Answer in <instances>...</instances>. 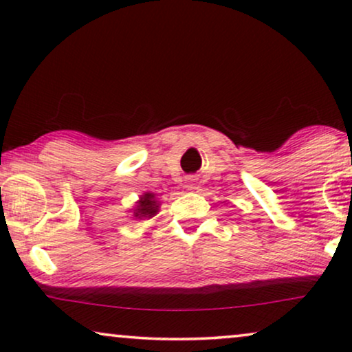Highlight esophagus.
Instances as JSON below:
<instances>
[{
	"label": "esophagus",
	"mask_w": 352,
	"mask_h": 352,
	"mask_svg": "<svg viewBox=\"0 0 352 352\" xmlns=\"http://www.w3.org/2000/svg\"><path fill=\"white\" fill-rule=\"evenodd\" d=\"M186 189L194 190L195 189V179L194 177H186Z\"/></svg>",
	"instance_id": "1"
}]
</instances>
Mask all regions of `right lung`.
I'll return each instance as SVG.
<instances>
[{
    "instance_id": "1",
    "label": "right lung",
    "mask_w": 352,
    "mask_h": 352,
    "mask_svg": "<svg viewBox=\"0 0 352 352\" xmlns=\"http://www.w3.org/2000/svg\"><path fill=\"white\" fill-rule=\"evenodd\" d=\"M136 206H134V219H142V218H153L158 213V208H160V204L155 199V194H151V192H146V194L141 195V199L136 201Z\"/></svg>"
}]
</instances>
